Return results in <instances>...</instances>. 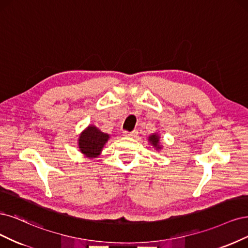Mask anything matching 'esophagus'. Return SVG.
<instances>
[{
	"instance_id": "34e87169",
	"label": "esophagus",
	"mask_w": 248,
	"mask_h": 248,
	"mask_svg": "<svg viewBox=\"0 0 248 248\" xmlns=\"http://www.w3.org/2000/svg\"><path fill=\"white\" fill-rule=\"evenodd\" d=\"M137 134H138L137 130H134L132 132H127V131L124 132V136H127V137H136V136H137Z\"/></svg>"
}]
</instances>
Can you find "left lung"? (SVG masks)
Returning a JSON list of instances; mask_svg holds the SVG:
<instances>
[{
  "label": "left lung",
  "mask_w": 248,
  "mask_h": 248,
  "mask_svg": "<svg viewBox=\"0 0 248 248\" xmlns=\"http://www.w3.org/2000/svg\"><path fill=\"white\" fill-rule=\"evenodd\" d=\"M149 141L151 142V144H154V146H155L156 148H159L158 147V136L156 134L155 135H151L149 137Z\"/></svg>",
  "instance_id": "obj_1"
}]
</instances>
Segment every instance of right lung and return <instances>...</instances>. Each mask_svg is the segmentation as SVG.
<instances>
[{"label": "right lung", "mask_w": 248, "mask_h": 248, "mask_svg": "<svg viewBox=\"0 0 248 248\" xmlns=\"http://www.w3.org/2000/svg\"><path fill=\"white\" fill-rule=\"evenodd\" d=\"M109 135L101 132L93 125L89 126L80 135L79 138V148L80 151L89 157H95L100 155L104 144L108 141Z\"/></svg>", "instance_id": "obj_1"}]
</instances>
